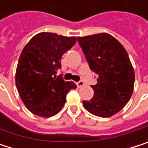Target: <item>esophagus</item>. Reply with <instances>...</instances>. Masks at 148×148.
<instances>
[{
    "label": "esophagus",
    "mask_w": 148,
    "mask_h": 148,
    "mask_svg": "<svg viewBox=\"0 0 148 148\" xmlns=\"http://www.w3.org/2000/svg\"><path fill=\"white\" fill-rule=\"evenodd\" d=\"M77 86L78 87V88H82V86H84V82L83 81H79V82H77Z\"/></svg>",
    "instance_id": "esophagus-1"
}]
</instances>
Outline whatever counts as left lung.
<instances>
[{
	"label": "left lung",
	"instance_id": "1",
	"mask_svg": "<svg viewBox=\"0 0 148 148\" xmlns=\"http://www.w3.org/2000/svg\"><path fill=\"white\" fill-rule=\"evenodd\" d=\"M77 41L90 69L98 75L97 84L92 86L93 98L82 101L83 106L96 116L110 117L124 108L133 92L135 73L128 54L106 33L78 37Z\"/></svg>",
	"mask_w": 148,
	"mask_h": 148
}]
</instances>
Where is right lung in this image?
Segmentation results:
<instances>
[{
    "label": "right lung",
    "instance_id": "add662e5",
    "mask_svg": "<svg viewBox=\"0 0 148 148\" xmlns=\"http://www.w3.org/2000/svg\"><path fill=\"white\" fill-rule=\"evenodd\" d=\"M76 41V37L40 33L23 48L15 81L22 100L33 114L41 117L56 114L65 105L69 91L77 88L74 82L56 75L61 68V56Z\"/></svg>",
    "mask_w": 148,
    "mask_h": 148
}]
</instances>
